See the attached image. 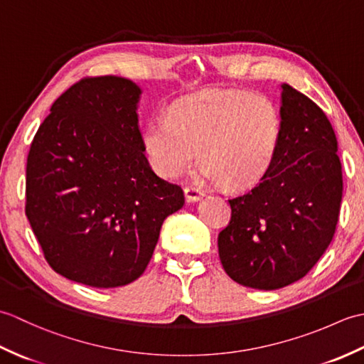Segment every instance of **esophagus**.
I'll use <instances>...</instances> for the list:
<instances>
[{
  "mask_svg": "<svg viewBox=\"0 0 364 364\" xmlns=\"http://www.w3.org/2000/svg\"><path fill=\"white\" fill-rule=\"evenodd\" d=\"M184 196H186L188 202H198L200 198H203V191H200L198 188L194 186H186L184 188Z\"/></svg>",
  "mask_w": 364,
  "mask_h": 364,
  "instance_id": "1",
  "label": "esophagus"
}]
</instances>
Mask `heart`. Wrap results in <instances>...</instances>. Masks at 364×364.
<instances>
[{
  "label": "heart",
  "mask_w": 364,
  "mask_h": 364,
  "mask_svg": "<svg viewBox=\"0 0 364 364\" xmlns=\"http://www.w3.org/2000/svg\"><path fill=\"white\" fill-rule=\"evenodd\" d=\"M283 141V117L270 97L242 89L203 90L178 98L167 117L142 128V145L151 166L176 178L203 162L205 176L223 188L257 186L275 166Z\"/></svg>",
  "instance_id": "b5f03b06"
}]
</instances>
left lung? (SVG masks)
Instances as JSON below:
<instances>
[{
	"mask_svg": "<svg viewBox=\"0 0 364 364\" xmlns=\"http://www.w3.org/2000/svg\"><path fill=\"white\" fill-rule=\"evenodd\" d=\"M283 141L267 176L228 200L231 220L219 233V257L239 284L274 291L300 280L333 239L343 198L338 142L310 98L280 86Z\"/></svg>",
	"mask_w": 364,
	"mask_h": 364,
	"instance_id": "left-lung-1",
	"label": "left lung"
}]
</instances>
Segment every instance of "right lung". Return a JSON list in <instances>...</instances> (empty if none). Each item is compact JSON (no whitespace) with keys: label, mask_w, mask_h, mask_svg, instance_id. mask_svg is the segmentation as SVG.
<instances>
[{"label":"right lung","mask_w":364,"mask_h":364,"mask_svg":"<svg viewBox=\"0 0 364 364\" xmlns=\"http://www.w3.org/2000/svg\"><path fill=\"white\" fill-rule=\"evenodd\" d=\"M141 95L127 78L81 80L53 103L28 154L26 215L45 259L92 288L141 277L162 222L184 205L144 153Z\"/></svg>","instance_id":"add662e5"}]
</instances>
